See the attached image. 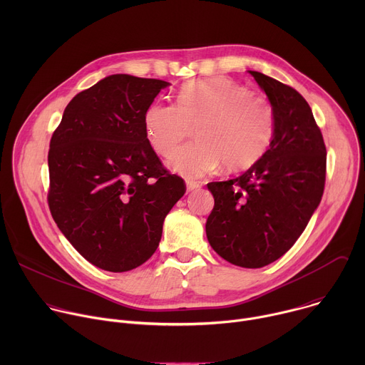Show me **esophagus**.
I'll use <instances>...</instances> for the list:
<instances>
[{
	"label": "esophagus",
	"instance_id": "esophagus-1",
	"mask_svg": "<svg viewBox=\"0 0 365 365\" xmlns=\"http://www.w3.org/2000/svg\"><path fill=\"white\" fill-rule=\"evenodd\" d=\"M202 185L199 183V182H195V180H186V187H187V190L189 192H192V190H196V189H199Z\"/></svg>",
	"mask_w": 365,
	"mask_h": 365
}]
</instances>
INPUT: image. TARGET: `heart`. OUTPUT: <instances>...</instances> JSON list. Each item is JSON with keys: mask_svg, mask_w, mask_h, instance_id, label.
Here are the masks:
<instances>
[{"mask_svg": "<svg viewBox=\"0 0 365 365\" xmlns=\"http://www.w3.org/2000/svg\"><path fill=\"white\" fill-rule=\"evenodd\" d=\"M144 125L151 148L163 158L196 126L198 141L175 150L170 165L186 178H202L221 163L241 170L262 159L276 133V111L266 95L217 76L182 85L176 103H150Z\"/></svg>", "mask_w": 365, "mask_h": 365, "instance_id": "b5f03b06", "label": "heart"}]
</instances>
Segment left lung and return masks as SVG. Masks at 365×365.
<instances>
[{
    "label": "left lung",
    "mask_w": 365,
    "mask_h": 365,
    "mask_svg": "<svg viewBox=\"0 0 365 365\" xmlns=\"http://www.w3.org/2000/svg\"><path fill=\"white\" fill-rule=\"evenodd\" d=\"M276 111L270 148L241 176L207 183L214 210L211 247L231 264L258 269L287 252L318 207L327 179V147L306 99L292 86L250 71Z\"/></svg>",
    "instance_id": "left-lung-1"
}]
</instances>
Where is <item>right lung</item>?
Listing matches in <instances>:
<instances>
[{
    "instance_id": "add662e5",
    "label": "right lung",
    "mask_w": 365,
    "mask_h": 365,
    "mask_svg": "<svg viewBox=\"0 0 365 365\" xmlns=\"http://www.w3.org/2000/svg\"><path fill=\"white\" fill-rule=\"evenodd\" d=\"M169 82L111 75L68 103L50 140L47 203L59 230L93 266L123 273L158 250L185 195L151 148L144 114Z\"/></svg>"
}]
</instances>
